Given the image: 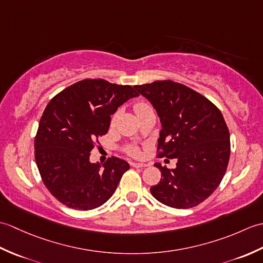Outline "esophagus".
Segmentation results:
<instances>
[{"instance_id": "34e87169", "label": "esophagus", "mask_w": 263, "mask_h": 263, "mask_svg": "<svg viewBox=\"0 0 263 263\" xmlns=\"http://www.w3.org/2000/svg\"><path fill=\"white\" fill-rule=\"evenodd\" d=\"M131 165L133 167H136V168H143V167H147V165L143 164V163H132Z\"/></svg>"}]
</instances>
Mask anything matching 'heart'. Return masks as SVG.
Wrapping results in <instances>:
<instances>
[{"label": "heart", "mask_w": 263, "mask_h": 263, "mask_svg": "<svg viewBox=\"0 0 263 263\" xmlns=\"http://www.w3.org/2000/svg\"><path fill=\"white\" fill-rule=\"evenodd\" d=\"M152 109H153L152 106L148 105L147 103H138V104H136V106H135V110H136L137 115H140V114L144 113V111H148V110H152ZM116 116H117V114L114 115L113 121L116 119ZM126 152H127V154H130L131 156H138V155H139V149H138V147H136V146L127 147V148H126Z\"/></svg>", "instance_id": "obj_1"}]
</instances>
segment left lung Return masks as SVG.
Masks as SVG:
<instances>
[{"instance_id": "8db88e82", "label": "left lung", "mask_w": 263, "mask_h": 263, "mask_svg": "<svg viewBox=\"0 0 263 263\" xmlns=\"http://www.w3.org/2000/svg\"><path fill=\"white\" fill-rule=\"evenodd\" d=\"M135 88L160 119L157 157L177 159L175 170L155 164L161 178L150 192L176 209L203 202L220 184L230 160V131L221 111L201 93L172 80Z\"/></svg>"}]
</instances>
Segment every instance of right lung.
I'll list each match as a JSON object with an SVG mask.
<instances>
[{"label":"right lung","instance_id":"1","mask_svg":"<svg viewBox=\"0 0 263 263\" xmlns=\"http://www.w3.org/2000/svg\"><path fill=\"white\" fill-rule=\"evenodd\" d=\"M137 96L131 86L85 79L48 103L35 138V159L44 184L61 203L91 210L113 195L130 165L113 156L102 167L91 164L89 156L107 133L110 115Z\"/></svg>","mask_w":263,"mask_h":263}]
</instances>
